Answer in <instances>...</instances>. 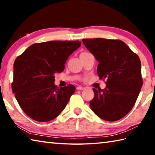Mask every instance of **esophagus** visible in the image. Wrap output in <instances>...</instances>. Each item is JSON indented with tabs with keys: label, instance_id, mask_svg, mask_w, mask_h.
I'll use <instances>...</instances> for the list:
<instances>
[{
	"label": "esophagus",
	"instance_id": "1",
	"mask_svg": "<svg viewBox=\"0 0 155 155\" xmlns=\"http://www.w3.org/2000/svg\"><path fill=\"white\" fill-rule=\"evenodd\" d=\"M84 89H85V87H83V86H78V87H77V90H84Z\"/></svg>",
	"mask_w": 155,
	"mask_h": 155
}]
</instances>
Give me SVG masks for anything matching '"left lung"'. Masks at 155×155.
I'll use <instances>...</instances> for the list:
<instances>
[{"instance_id":"1","label":"left lung","mask_w":155,"mask_h":155,"mask_svg":"<svg viewBox=\"0 0 155 155\" xmlns=\"http://www.w3.org/2000/svg\"><path fill=\"white\" fill-rule=\"evenodd\" d=\"M84 45L99 64L100 79H106V88H93L90 103L96 115L109 122L124 117L134 107L143 85L138 55L120 40L83 39Z\"/></svg>"}]
</instances>
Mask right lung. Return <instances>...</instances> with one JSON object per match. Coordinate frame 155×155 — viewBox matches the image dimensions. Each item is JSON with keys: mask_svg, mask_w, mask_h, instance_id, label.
<instances>
[{"mask_svg": "<svg viewBox=\"0 0 155 155\" xmlns=\"http://www.w3.org/2000/svg\"><path fill=\"white\" fill-rule=\"evenodd\" d=\"M80 41L35 43L15 59L12 89L21 109L35 121L48 122L65 109L76 87L54 84V75L64 71L70 54Z\"/></svg>", "mask_w": 155, "mask_h": 155, "instance_id": "add662e5", "label": "right lung"}]
</instances>
